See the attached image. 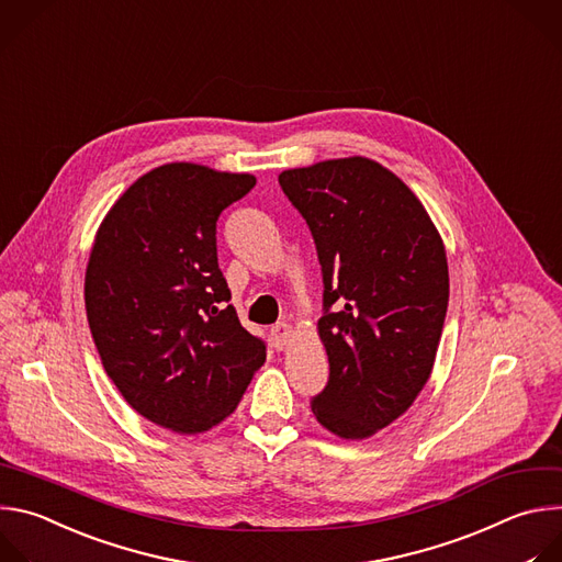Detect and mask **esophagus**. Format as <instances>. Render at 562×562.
I'll return each mask as SVG.
<instances>
[{
  "instance_id": "34e87169",
  "label": "esophagus",
  "mask_w": 562,
  "mask_h": 562,
  "mask_svg": "<svg viewBox=\"0 0 562 562\" xmlns=\"http://www.w3.org/2000/svg\"><path fill=\"white\" fill-rule=\"evenodd\" d=\"M270 336H272V344H274L277 350H285L292 344V339H294V329H292L290 323H277L272 327Z\"/></svg>"
}]
</instances>
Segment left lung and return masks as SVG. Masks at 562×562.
I'll return each mask as SVG.
<instances>
[{
  "mask_svg": "<svg viewBox=\"0 0 562 562\" xmlns=\"http://www.w3.org/2000/svg\"><path fill=\"white\" fill-rule=\"evenodd\" d=\"M279 183L307 221L323 270L316 329L329 381L312 414L334 436L370 438L409 409L431 374L450 301L442 239L420 199L374 159L283 170Z\"/></svg>",
  "mask_w": 562,
  "mask_h": 562,
  "instance_id": "8db88e82",
  "label": "left lung"
}]
</instances>
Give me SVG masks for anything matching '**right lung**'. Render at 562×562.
Wrapping results in <instances>:
<instances>
[{
  "label": "right lung",
  "mask_w": 562,
  "mask_h": 562,
  "mask_svg": "<svg viewBox=\"0 0 562 562\" xmlns=\"http://www.w3.org/2000/svg\"><path fill=\"white\" fill-rule=\"evenodd\" d=\"M255 183L164 164L112 203L92 241L83 299L103 370L137 414L177 434L226 420L266 363L216 259L218 214Z\"/></svg>",
  "instance_id": "1"
}]
</instances>
